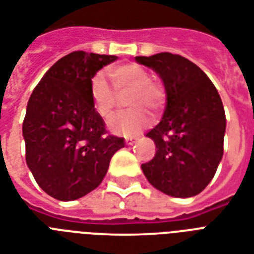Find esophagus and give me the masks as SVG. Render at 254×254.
I'll return each mask as SVG.
<instances>
[{"label":"esophagus","instance_id":"1","mask_svg":"<svg viewBox=\"0 0 254 254\" xmlns=\"http://www.w3.org/2000/svg\"><path fill=\"white\" fill-rule=\"evenodd\" d=\"M138 141V138H127V145H134Z\"/></svg>","mask_w":254,"mask_h":254}]
</instances>
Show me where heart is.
I'll return each mask as SVG.
<instances>
[{"label":"heart","mask_w":254,"mask_h":254,"mask_svg":"<svg viewBox=\"0 0 254 254\" xmlns=\"http://www.w3.org/2000/svg\"><path fill=\"white\" fill-rule=\"evenodd\" d=\"M107 74L116 94L129 91L125 99V106L131 108L113 117L109 121V129L119 135L133 137L148 123L147 113L142 108L155 113L163 106L166 98L164 88L160 82L150 78L146 67L138 64L115 65L107 70ZM90 94L95 112L104 120H108L116 104V95L102 73H98L91 79Z\"/></svg>","instance_id":"heart-1"}]
</instances>
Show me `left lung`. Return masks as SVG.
Masks as SVG:
<instances>
[{
    "label": "left lung",
    "instance_id": "left-lung-1",
    "mask_svg": "<svg viewBox=\"0 0 254 254\" xmlns=\"http://www.w3.org/2000/svg\"><path fill=\"white\" fill-rule=\"evenodd\" d=\"M135 61L162 78L167 94L160 123L146 134L155 156L141 166L148 183L172 197L201 193L213 180L223 156L226 113L213 82L195 64L163 52Z\"/></svg>",
    "mask_w": 254,
    "mask_h": 254
}]
</instances>
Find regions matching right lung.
I'll use <instances>...</instances> for the list:
<instances>
[{
    "label": "right lung",
    "instance_id": "obj_1",
    "mask_svg": "<svg viewBox=\"0 0 254 254\" xmlns=\"http://www.w3.org/2000/svg\"><path fill=\"white\" fill-rule=\"evenodd\" d=\"M116 56L75 51L60 59L34 88L23 121L26 162L43 190L73 201L98 188L124 138L106 135L90 86Z\"/></svg>",
    "mask_w": 254,
    "mask_h": 254
}]
</instances>
